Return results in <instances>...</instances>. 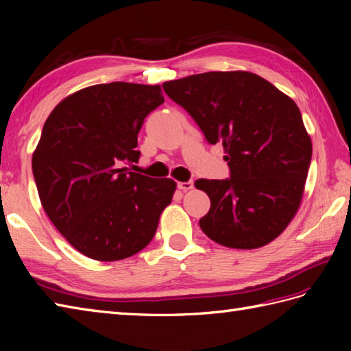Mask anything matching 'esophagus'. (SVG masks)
<instances>
[{"mask_svg":"<svg viewBox=\"0 0 351 351\" xmlns=\"http://www.w3.org/2000/svg\"><path fill=\"white\" fill-rule=\"evenodd\" d=\"M195 185H193V181H187V182H178V189L182 191H189L191 190Z\"/></svg>","mask_w":351,"mask_h":351,"instance_id":"esophagus-1","label":"esophagus"}]
</instances>
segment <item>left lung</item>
<instances>
[{"label":"left lung","mask_w":351,"mask_h":351,"mask_svg":"<svg viewBox=\"0 0 351 351\" xmlns=\"http://www.w3.org/2000/svg\"><path fill=\"white\" fill-rule=\"evenodd\" d=\"M211 145H223L229 180H197L211 208L199 220L213 241L258 249L278 238L302 204L312 141L297 104L247 71L205 72L162 84Z\"/></svg>","instance_id":"1"}]
</instances>
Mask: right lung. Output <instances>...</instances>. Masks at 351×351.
I'll return each instance as SVG.
<instances>
[{
    "label": "right lung",
    "instance_id": "right-lung-1",
    "mask_svg": "<svg viewBox=\"0 0 351 351\" xmlns=\"http://www.w3.org/2000/svg\"><path fill=\"white\" fill-rule=\"evenodd\" d=\"M164 102L161 87L110 83L66 96L33 152L45 213L73 249L96 261L136 255L151 243L176 182L130 171L137 134Z\"/></svg>",
    "mask_w": 351,
    "mask_h": 351
}]
</instances>
